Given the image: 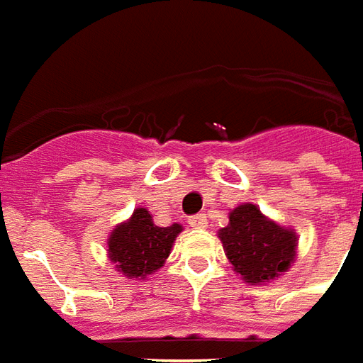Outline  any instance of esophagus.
Here are the masks:
<instances>
[{
	"label": "esophagus",
	"instance_id": "34e87169",
	"mask_svg": "<svg viewBox=\"0 0 363 363\" xmlns=\"http://www.w3.org/2000/svg\"><path fill=\"white\" fill-rule=\"evenodd\" d=\"M189 226H193V228H207V216H205V214H195V216L189 218Z\"/></svg>",
	"mask_w": 363,
	"mask_h": 363
}]
</instances>
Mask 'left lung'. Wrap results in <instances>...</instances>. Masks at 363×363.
<instances>
[{
  "mask_svg": "<svg viewBox=\"0 0 363 363\" xmlns=\"http://www.w3.org/2000/svg\"><path fill=\"white\" fill-rule=\"evenodd\" d=\"M226 228L218 230L222 247L247 284H267L280 279L298 255V236L261 213L253 203H242L230 211Z\"/></svg>",
  "mask_w": 363,
  "mask_h": 363,
  "instance_id": "1",
  "label": "left lung"
}]
</instances>
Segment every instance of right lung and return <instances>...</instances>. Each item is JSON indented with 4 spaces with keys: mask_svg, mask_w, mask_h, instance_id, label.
Masks as SVG:
<instances>
[{
    "mask_svg": "<svg viewBox=\"0 0 363 363\" xmlns=\"http://www.w3.org/2000/svg\"><path fill=\"white\" fill-rule=\"evenodd\" d=\"M182 224L156 226L145 207L135 208L127 220L120 222L108 236V259L116 271L131 280H143L164 267Z\"/></svg>",
    "mask_w": 363,
    "mask_h": 363,
    "instance_id": "add662e5",
    "label": "right lung"
}]
</instances>
